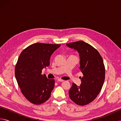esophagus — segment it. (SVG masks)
Instances as JSON below:
<instances>
[{"label": "esophagus", "instance_id": "obj_1", "mask_svg": "<svg viewBox=\"0 0 121 121\" xmlns=\"http://www.w3.org/2000/svg\"><path fill=\"white\" fill-rule=\"evenodd\" d=\"M58 81L59 82H62L64 81V80H63V79H58Z\"/></svg>", "mask_w": 121, "mask_h": 121}]
</instances>
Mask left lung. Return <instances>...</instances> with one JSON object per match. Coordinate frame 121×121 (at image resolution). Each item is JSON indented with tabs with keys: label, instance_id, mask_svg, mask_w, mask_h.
Here are the masks:
<instances>
[{
	"label": "left lung",
	"instance_id": "obj_1",
	"mask_svg": "<svg viewBox=\"0 0 121 121\" xmlns=\"http://www.w3.org/2000/svg\"><path fill=\"white\" fill-rule=\"evenodd\" d=\"M67 46L78 52L79 69L83 74L79 86L73 83L69 97L78 105H87L97 98L104 84L105 68L103 59L95 48L82 40L68 43Z\"/></svg>",
	"mask_w": 121,
	"mask_h": 121
}]
</instances>
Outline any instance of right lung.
Segmentation results:
<instances>
[{
  "label": "right lung",
  "instance_id": "add662e5",
  "mask_svg": "<svg viewBox=\"0 0 121 121\" xmlns=\"http://www.w3.org/2000/svg\"><path fill=\"white\" fill-rule=\"evenodd\" d=\"M60 44L37 43L29 46L21 53L15 68V78L21 91L28 101L35 105L46 101L54 86V79L42 75V69L50 65L51 55Z\"/></svg>",
  "mask_w": 121,
  "mask_h": 121
}]
</instances>
